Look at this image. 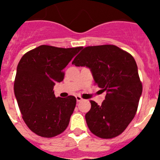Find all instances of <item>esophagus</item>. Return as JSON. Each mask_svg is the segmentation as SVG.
Masks as SVG:
<instances>
[{
    "label": "esophagus",
    "instance_id": "esophagus-1",
    "mask_svg": "<svg viewBox=\"0 0 160 160\" xmlns=\"http://www.w3.org/2000/svg\"><path fill=\"white\" fill-rule=\"evenodd\" d=\"M76 99H77V102H81V101H82L83 98L81 97V96L77 95V96H76Z\"/></svg>",
    "mask_w": 160,
    "mask_h": 160
}]
</instances>
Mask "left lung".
<instances>
[{"mask_svg": "<svg viewBox=\"0 0 160 160\" xmlns=\"http://www.w3.org/2000/svg\"><path fill=\"white\" fill-rule=\"evenodd\" d=\"M72 64L90 68L95 84L107 91L102 105L90 100L86 114L90 131L102 138L121 135L136 114L142 91L135 58L118 46L102 45L85 47Z\"/></svg>", "mask_w": 160, "mask_h": 160, "instance_id": "8db88e82", "label": "left lung"}]
</instances>
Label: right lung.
Instances as JSON below:
<instances>
[{"label":"right lung","instance_id":"obj_1","mask_svg":"<svg viewBox=\"0 0 160 160\" xmlns=\"http://www.w3.org/2000/svg\"><path fill=\"white\" fill-rule=\"evenodd\" d=\"M82 47L38 46L22 56L17 68L14 94L24 122L36 135L52 138L69 125L76 98L55 97L53 87L64 79L63 69Z\"/></svg>","mask_w":160,"mask_h":160}]
</instances>
